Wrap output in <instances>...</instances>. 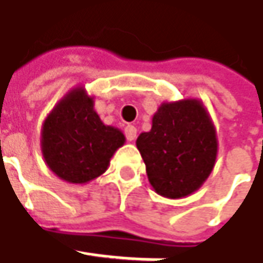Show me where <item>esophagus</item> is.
I'll return each instance as SVG.
<instances>
[{
    "instance_id": "obj_1",
    "label": "esophagus",
    "mask_w": 263,
    "mask_h": 263,
    "mask_svg": "<svg viewBox=\"0 0 263 263\" xmlns=\"http://www.w3.org/2000/svg\"><path fill=\"white\" fill-rule=\"evenodd\" d=\"M125 135H126V140L134 141L137 138V128L134 125H128L125 128Z\"/></svg>"
}]
</instances>
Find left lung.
<instances>
[{"label": "left lung", "instance_id": "left-lung-1", "mask_svg": "<svg viewBox=\"0 0 263 263\" xmlns=\"http://www.w3.org/2000/svg\"><path fill=\"white\" fill-rule=\"evenodd\" d=\"M137 148L153 189L179 199L198 191L211 175L218 140L204 103L183 99L160 104L151 129L137 138Z\"/></svg>", "mask_w": 263, "mask_h": 263}]
</instances>
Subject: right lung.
I'll list each match as a JSON object with an SVG mask.
<instances>
[{"label":"right lung","mask_w":263,"mask_h":263,"mask_svg":"<svg viewBox=\"0 0 263 263\" xmlns=\"http://www.w3.org/2000/svg\"><path fill=\"white\" fill-rule=\"evenodd\" d=\"M123 144V132L102 122L95 110V97L84 87L71 88L42 125L45 163L68 183L83 185L103 175Z\"/></svg>","instance_id":"right-lung-1"}]
</instances>
